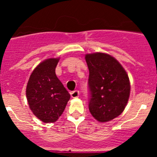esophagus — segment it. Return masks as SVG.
Here are the masks:
<instances>
[{
    "label": "esophagus",
    "mask_w": 157,
    "mask_h": 157,
    "mask_svg": "<svg viewBox=\"0 0 157 157\" xmlns=\"http://www.w3.org/2000/svg\"><path fill=\"white\" fill-rule=\"evenodd\" d=\"M71 96L72 98H77L79 97V91L78 90H75L73 92L71 93Z\"/></svg>",
    "instance_id": "1"
}]
</instances>
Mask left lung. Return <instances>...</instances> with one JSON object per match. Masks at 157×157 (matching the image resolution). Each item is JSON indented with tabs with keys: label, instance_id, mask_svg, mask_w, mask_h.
I'll list each match as a JSON object with an SVG mask.
<instances>
[{
	"label": "left lung",
	"instance_id": "1",
	"mask_svg": "<svg viewBox=\"0 0 157 157\" xmlns=\"http://www.w3.org/2000/svg\"><path fill=\"white\" fill-rule=\"evenodd\" d=\"M85 59L90 71L89 110L98 121H111L121 114L128 102V75L120 62L109 54H86Z\"/></svg>",
	"mask_w": 157,
	"mask_h": 157
}]
</instances>
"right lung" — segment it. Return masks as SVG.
<instances>
[{
	"instance_id": "1",
	"label": "right lung",
	"mask_w": 157,
	"mask_h": 157,
	"mask_svg": "<svg viewBox=\"0 0 157 157\" xmlns=\"http://www.w3.org/2000/svg\"><path fill=\"white\" fill-rule=\"evenodd\" d=\"M59 58H49L36 67L27 82V102L34 116L44 123H54L64 111L71 95L56 75Z\"/></svg>"
}]
</instances>
